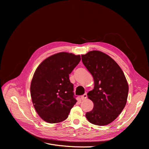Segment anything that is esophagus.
I'll return each instance as SVG.
<instances>
[{
    "label": "esophagus",
    "mask_w": 149,
    "mask_h": 149,
    "mask_svg": "<svg viewBox=\"0 0 149 149\" xmlns=\"http://www.w3.org/2000/svg\"><path fill=\"white\" fill-rule=\"evenodd\" d=\"M87 98V94H83V96H81V100L83 101V100H85Z\"/></svg>",
    "instance_id": "obj_1"
}]
</instances>
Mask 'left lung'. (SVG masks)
<instances>
[{"label": "left lung", "mask_w": 149, "mask_h": 149, "mask_svg": "<svg viewBox=\"0 0 149 149\" xmlns=\"http://www.w3.org/2000/svg\"><path fill=\"white\" fill-rule=\"evenodd\" d=\"M81 58L94 82V89L88 93L94 107L86 117L94 125H107L118 118L126 104L129 92L127 79L118 64L104 53L91 51Z\"/></svg>", "instance_id": "8db88e82"}]
</instances>
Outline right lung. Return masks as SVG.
I'll list each match as a JSON object with an SVG mask.
<instances>
[{
    "label": "right lung",
    "mask_w": 149,
    "mask_h": 149,
    "mask_svg": "<svg viewBox=\"0 0 149 149\" xmlns=\"http://www.w3.org/2000/svg\"><path fill=\"white\" fill-rule=\"evenodd\" d=\"M80 55L60 52L43 60L35 70L30 85L33 106L44 121L65 120L77 102L69 74L78 65Z\"/></svg>",
    "instance_id": "1"
}]
</instances>
